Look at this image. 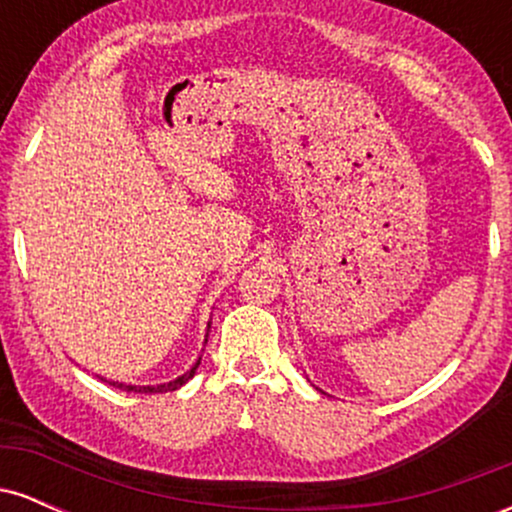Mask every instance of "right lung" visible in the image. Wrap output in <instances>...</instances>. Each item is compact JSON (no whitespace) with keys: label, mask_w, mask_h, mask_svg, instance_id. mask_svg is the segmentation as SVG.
Here are the masks:
<instances>
[{"label":"right lung","mask_w":512,"mask_h":512,"mask_svg":"<svg viewBox=\"0 0 512 512\" xmlns=\"http://www.w3.org/2000/svg\"><path fill=\"white\" fill-rule=\"evenodd\" d=\"M207 337H209V332H207ZM204 344H207V339H204ZM199 361H202V358H197L195 366L187 370V373H182L180 378L170 380V383H163V385H125V383H115V380H105V378H101V380H105L108 385H113V387H117V390H125V392H146V395H151V392H173V390H178V387L185 385L192 375H195V370L199 368Z\"/></svg>","instance_id":"add662e5"}]
</instances>
